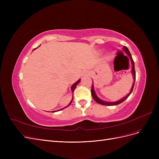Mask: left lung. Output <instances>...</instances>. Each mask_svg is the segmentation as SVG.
Segmentation results:
<instances>
[{
    "label": "left lung",
    "mask_w": 159,
    "mask_h": 159,
    "mask_svg": "<svg viewBox=\"0 0 159 159\" xmlns=\"http://www.w3.org/2000/svg\"><path fill=\"white\" fill-rule=\"evenodd\" d=\"M123 50L126 52V54L129 56L130 59H131V63H132V74L133 75V78H134V82L133 84V85H132V88H131V91H130V93L127 95L125 96V97L123 98V99H121V100H119L117 101V102H104V101H102L99 98H98L97 97V95H95V91H94V89H93V85L92 84V86H91V95H92V97L93 98V99L96 102L101 104V105H107V106H111V105H119L121 103H122L123 102H124L125 100L127 99V98L129 97V96L130 95V94H131L132 93L133 91V88H134V81H135V78H136V74H135V70H134V61L132 58V56H131V53L129 52V50L127 48L126 46H124L123 47Z\"/></svg>",
    "instance_id": "8db88e82"
}]
</instances>
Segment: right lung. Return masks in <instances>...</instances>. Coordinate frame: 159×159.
<instances>
[{"label":"right lung","instance_id":"1","mask_svg":"<svg viewBox=\"0 0 159 159\" xmlns=\"http://www.w3.org/2000/svg\"><path fill=\"white\" fill-rule=\"evenodd\" d=\"M80 82V80H79L78 81H77V82H75L73 85L71 86V91H72V92H73V93H74V89H75V88H76V85H78L79 83ZM73 98H74V95H73ZM73 98H72V99H71V102L70 103V104L68 105V106H69V105L71 104V102H72V100H73ZM67 106V107H68ZM66 107H64V108H66ZM64 108H63V109H64ZM61 109H60V110H61ZM60 111V110H59ZM52 112H54V111H52Z\"/></svg>","mask_w":159,"mask_h":159}]
</instances>
